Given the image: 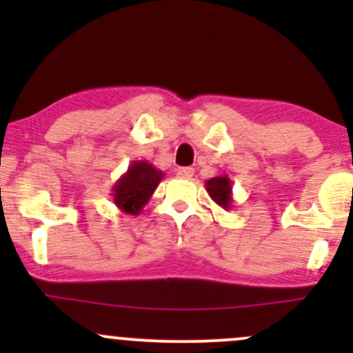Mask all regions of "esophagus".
<instances>
[{
  "mask_svg": "<svg viewBox=\"0 0 353 353\" xmlns=\"http://www.w3.org/2000/svg\"><path fill=\"white\" fill-rule=\"evenodd\" d=\"M177 176L183 177V179H191L194 176V169L193 167H179L177 169Z\"/></svg>",
  "mask_w": 353,
  "mask_h": 353,
  "instance_id": "1",
  "label": "esophagus"
}]
</instances>
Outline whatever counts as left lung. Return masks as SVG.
<instances>
[{"instance_id": "8db88e82", "label": "left lung", "mask_w": 353, "mask_h": 353, "mask_svg": "<svg viewBox=\"0 0 353 353\" xmlns=\"http://www.w3.org/2000/svg\"><path fill=\"white\" fill-rule=\"evenodd\" d=\"M206 191H208L210 198L216 203L219 206H222L223 210L232 208V183H230V177L222 174V176L212 177L205 183Z\"/></svg>"}]
</instances>
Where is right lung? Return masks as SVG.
Returning a JSON list of instances; mask_svg holds the SVG:
<instances>
[{
  "label": "right lung",
  "mask_w": 353,
  "mask_h": 353,
  "mask_svg": "<svg viewBox=\"0 0 353 353\" xmlns=\"http://www.w3.org/2000/svg\"><path fill=\"white\" fill-rule=\"evenodd\" d=\"M162 179V170L157 169L150 162L133 160L126 172L114 183L110 196L123 213L140 215Z\"/></svg>",
  "instance_id": "1"
}]
</instances>
